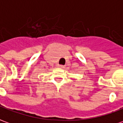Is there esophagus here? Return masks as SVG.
I'll return each instance as SVG.
<instances>
[{
	"instance_id": "1",
	"label": "esophagus",
	"mask_w": 123,
	"mask_h": 123,
	"mask_svg": "<svg viewBox=\"0 0 123 123\" xmlns=\"http://www.w3.org/2000/svg\"><path fill=\"white\" fill-rule=\"evenodd\" d=\"M57 67H59V68H63V65H59V64H58V65H57Z\"/></svg>"
}]
</instances>
